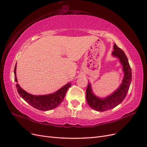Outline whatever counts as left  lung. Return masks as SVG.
Wrapping results in <instances>:
<instances>
[{"label": "left lung", "instance_id": "1", "mask_svg": "<svg viewBox=\"0 0 147 147\" xmlns=\"http://www.w3.org/2000/svg\"><path fill=\"white\" fill-rule=\"evenodd\" d=\"M113 50L112 55L118 58L123 65L124 72V78L119 88L112 94L105 98H100L94 94L90 83H88L86 91L88 104L92 109L100 112L113 109L119 105L125 98L131 82V69L125 54L115 43L113 46ZM88 82H89L88 81Z\"/></svg>", "mask_w": 147, "mask_h": 147}]
</instances>
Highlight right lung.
<instances>
[{
  "label": "right lung",
  "instance_id": "1",
  "mask_svg": "<svg viewBox=\"0 0 147 147\" xmlns=\"http://www.w3.org/2000/svg\"><path fill=\"white\" fill-rule=\"evenodd\" d=\"M17 63L14 68L15 81L17 82L16 77ZM71 86V83L62 86L59 90L54 93L42 95H34L30 94L23 89L18 84H16L17 90L20 97L23 98L28 103L35 109L40 111H49L58 107L64 98L69 88Z\"/></svg>",
  "mask_w": 147,
  "mask_h": 147
}]
</instances>
